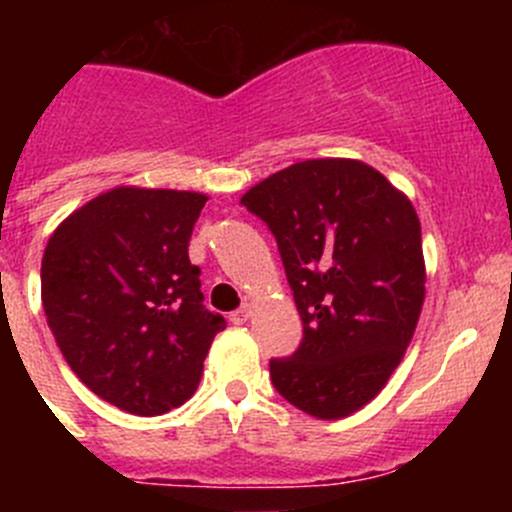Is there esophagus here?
Returning <instances> with one entry per match:
<instances>
[{"instance_id":"obj_1","label":"esophagus","mask_w":512,"mask_h":512,"mask_svg":"<svg viewBox=\"0 0 512 512\" xmlns=\"http://www.w3.org/2000/svg\"><path fill=\"white\" fill-rule=\"evenodd\" d=\"M250 314H252V307H250V304H245V307L235 309V312L230 314V322L232 324H245L247 319H250Z\"/></svg>"}]
</instances>
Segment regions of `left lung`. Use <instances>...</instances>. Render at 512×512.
Instances as JSON below:
<instances>
[{"mask_svg": "<svg viewBox=\"0 0 512 512\" xmlns=\"http://www.w3.org/2000/svg\"><path fill=\"white\" fill-rule=\"evenodd\" d=\"M280 247L304 337L270 361L275 389L304 414L352 416L404 359L426 297L411 200L354 158L302 160L240 198Z\"/></svg>", "mask_w": 512, "mask_h": 512, "instance_id": "8db88e82", "label": "left lung"}]
</instances>
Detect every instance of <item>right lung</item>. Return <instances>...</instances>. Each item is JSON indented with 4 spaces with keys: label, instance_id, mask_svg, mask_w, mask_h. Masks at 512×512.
Listing matches in <instances>:
<instances>
[{
    "label": "right lung",
    "instance_id": "right-lung-1",
    "mask_svg": "<svg viewBox=\"0 0 512 512\" xmlns=\"http://www.w3.org/2000/svg\"><path fill=\"white\" fill-rule=\"evenodd\" d=\"M208 195L118 185L69 215L41 257V304L76 376L136 416L183 406L223 314L203 307L188 245Z\"/></svg>",
    "mask_w": 512,
    "mask_h": 512
}]
</instances>
